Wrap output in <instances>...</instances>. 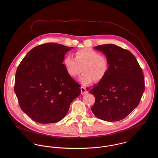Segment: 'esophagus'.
Instances as JSON below:
<instances>
[{
	"mask_svg": "<svg viewBox=\"0 0 158 158\" xmlns=\"http://www.w3.org/2000/svg\"><path fill=\"white\" fill-rule=\"evenodd\" d=\"M81 93L82 95H85V94H88V90H87L85 88L81 87Z\"/></svg>",
	"mask_w": 158,
	"mask_h": 158,
	"instance_id": "esophagus-1",
	"label": "esophagus"
}]
</instances>
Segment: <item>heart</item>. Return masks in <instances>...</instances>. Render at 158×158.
Masks as SVG:
<instances>
[{"instance_id": "b5f03b06", "label": "heart", "mask_w": 158, "mask_h": 158, "mask_svg": "<svg viewBox=\"0 0 158 158\" xmlns=\"http://www.w3.org/2000/svg\"><path fill=\"white\" fill-rule=\"evenodd\" d=\"M75 58L68 55L63 60V64L69 75L77 77L81 72L79 80L83 85H88L94 80H102L108 72L110 63L106 56L90 48L77 50Z\"/></svg>"}]
</instances>
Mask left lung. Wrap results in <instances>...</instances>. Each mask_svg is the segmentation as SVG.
Instances as JSON below:
<instances>
[{"label": "left lung", "mask_w": 158, "mask_h": 158, "mask_svg": "<svg viewBox=\"0 0 158 158\" xmlns=\"http://www.w3.org/2000/svg\"><path fill=\"white\" fill-rule=\"evenodd\" d=\"M103 52L110 63L105 77L89 91L95 98L91 111L108 122L125 118L138 106L145 90L142 70L128 50L108 44L94 47Z\"/></svg>", "instance_id": "obj_1"}]
</instances>
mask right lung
Wrapping results in <instances>:
<instances>
[{
	"mask_svg": "<svg viewBox=\"0 0 158 158\" xmlns=\"http://www.w3.org/2000/svg\"><path fill=\"white\" fill-rule=\"evenodd\" d=\"M73 47L48 43L32 48L16 70L14 90L21 110L40 123H56L67 114L79 96L80 85L63 64Z\"/></svg>",
	"mask_w": 158,
	"mask_h": 158,
	"instance_id": "obj_1",
	"label": "right lung"
}]
</instances>
